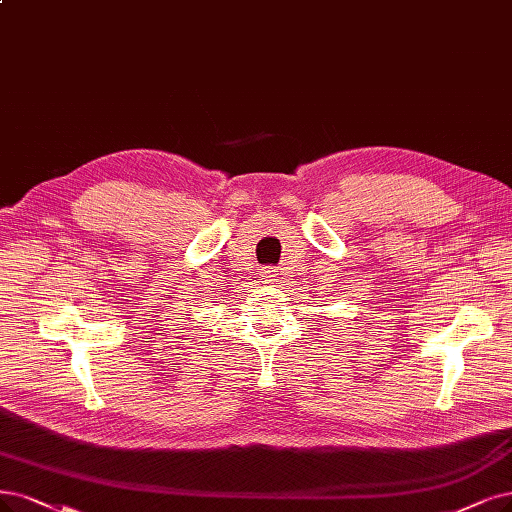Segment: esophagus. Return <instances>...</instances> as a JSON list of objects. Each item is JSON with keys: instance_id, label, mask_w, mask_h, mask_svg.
Listing matches in <instances>:
<instances>
[{"instance_id": "34e87169", "label": "esophagus", "mask_w": 512, "mask_h": 512, "mask_svg": "<svg viewBox=\"0 0 512 512\" xmlns=\"http://www.w3.org/2000/svg\"><path fill=\"white\" fill-rule=\"evenodd\" d=\"M266 278L272 282V285H280V276H278L274 270H268V272H266Z\"/></svg>"}]
</instances>
